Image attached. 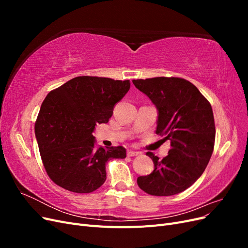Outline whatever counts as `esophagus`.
<instances>
[{"mask_svg": "<svg viewBox=\"0 0 248 248\" xmlns=\"http://www.w3.org/2000/svg\"><path fill=\"white\" fill-rule=\"evenodd\" d=\"M127 155L130 156V157H132V156H137V155H139V152H137V151H132V150H129V151L127 152Z\"/></svg>", "mask_w": 248, "mask_h": 248, "instance_id": "obj_1", "label": "esophagus"}]
</instances>
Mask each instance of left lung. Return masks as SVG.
<instances>
[{"label":"left lung","mask_w":248,"mask_h":248,"mask_svg":"<svg viewBox=\"0 0 248 248\" xmlns=\"http://www.w3.org/2000/svg\"><path fill=\"white\" fill-rule=\"evenodd\" d=\"M158 110L156 133L170 141L162 159L151 152L154 170L138 178L141 190L157 197L180 193L204 172L211 158L215 124L211 104L190 81L180 78L133 79Z\"/></svg>","instance_id":"left-lung-1"}]
</instances>
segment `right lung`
I'll return each instance as SVG.
<instances>
[{
	"mask_svg": "<svg viewBox=\"0 0 248 248\" xmlns=\"http://www.w3.org/2000/svg\"><path fill=\"white\" fill-rule=\"evenodd\" d=\"M129 80L78 77L50 91L35 123L39 152L48 177L62 188L89 193L106 182V163L125 158L122 146L95 149L93 131L108 123Z\"/></svg>",
	"mask_w": 248,
	"mask_h": 248,
	"instance_id": "1",
	"label": "right lung"
}]
</instances>
